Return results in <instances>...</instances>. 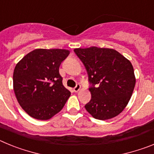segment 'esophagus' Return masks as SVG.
Returning <instances> with one entry per match:
<instances>
[{
    "label": "esophagus",
    "mask_w": 154,
    "mask_h": 154,
    "mask_svg": "<svg viewBox=\"0 0 154 154\" xmlns=\"http://www.w3.org/2000/svg\"><path fill=\"white\" fill-rule=\"evenodd\" d=\"M80 89H81V85H80L79 84H77V85L74 88V92H79V91L80 90Z\"/></svg>",
    "instance_id": "obj_1"
}]
</instances>
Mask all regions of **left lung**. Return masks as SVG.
Returning a JSON list of instances; mask_svg holds the SVG:
<instances>
[{"instance_id": "8db88e82", "label": "left lung", "mask_w": 154, "mask_h": 154, "mask_svg": "<svg viewBox=\"0 0 154 154\" xmlns=\"http://www.w3.org/2000/svg\"><path fill=\"white\" fill-rule=\"evenodd\" d=\"M83 63L91 87V100L85 109L95 119L115 117L127 106L135 87L131 62L112 48L90 47L75 48Z\"/></svg>"}]
</instances>
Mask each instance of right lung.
<instances>
[{"label": "right lung", "instance_id": "right-lung-1", "mask_svg": "<svg viewBox=\"0 0 154 154\" xmlns=\"http://www.w3.org/2000/svg\"><path fill=\"white\" fill-rule=\"evenodd\" d=\"M69 53L66 49L38 48L16 65L14 91L21 108L30 116L47 120L64 107L71 92L62 84L59 66Z\"/></svg>", "mask_w": 154, "mask_h": 154}]
</instances>
